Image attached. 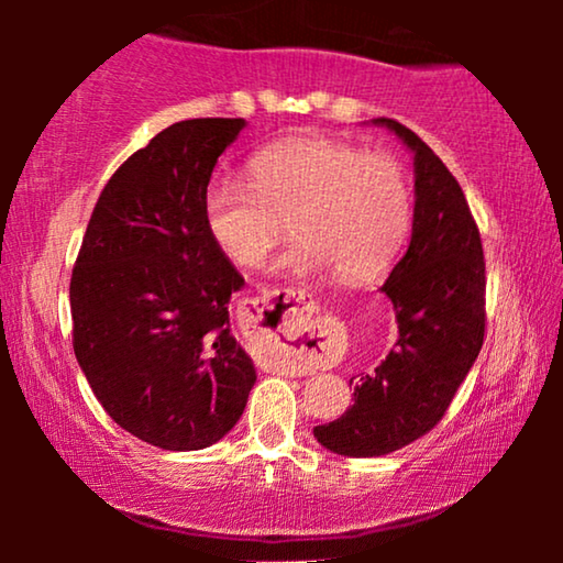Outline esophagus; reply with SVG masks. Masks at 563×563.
Segmentation results:
<instances>
[{"label":"esophagus","mask_w":563,"mask_h":563,"mask_svg":"<svg viewBox=\"0 0 563 563\" xmlns=\"http://www.w3.org/2000/svg\"><path fill=\"white\" fill-rule=\"evenodd\" d=\"M256 314H253V333L264 335L268 349L284 353H302L307 341L314 335L312 322V299L305 291L284 289L274 295L253 299ZM282 368L291 376L307 374V366L295 361H282Z\"/></svg>","instance_id":"34e87169"}]
</instances>
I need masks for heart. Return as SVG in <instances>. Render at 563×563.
<instances>
[{
    "label": "heart",
    "mask_w": 563,
    "mask_h": 563,
    "mask_svg": "<svg viewBox=\"0 0 563 563\" xmlns=\"http://www.w3.org/2000/svg\"><path fill=\"white\" fill-rule=\"evenodd\" d=\"M251 184L214 176L202 220L222 256L256 268L276 243L297 241L276 261L284 274L333 272L361 284L387 272L412 218L405 168L387 153H364L335 137H284L249 161Z\"/></svg>",
    "instance_id": "obj_1"
}]
</instances>
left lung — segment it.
Listing matches in <instances>:
<instances>
[{"mask_svg": "<svg viewBox=\"0 0 563 563\" xmlns=\"http://www.w3.org/2000/svg\"><path fill=\"white\" fill-rule=\"evenodd\" d=\"M415 156L412 238L382 291L395 305L397 343L353 384V405L312 430L341 456L399 451L438 426L484 343V251L464 191L441 158L397 120L376 118Z\"/></svg>", "mask_w": 563, "mask_h": 563, "instance_id": "8db88e82", "label": "left lung"}]
</instances>
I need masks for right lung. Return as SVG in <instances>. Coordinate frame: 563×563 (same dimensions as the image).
Here are the masks:
<instances>
[{
	"label": "right lung",
	"mask_w": 563,
	"mask_h": 563,
	"mask_svg": "<svg viewBox=\"0 0 563 563\" xmlns=\"http://www.w3.org/2000/svg\"><path fill=\"white\" fill-rule=\"evenodd\" d=\"M243 118L181 120L97 199L71 274L74 353L107 415L164 451H199L241 420L256 368L230 333L238 268L205 230L202 195Z\"/></svg>",
	"instance_id": "1"
}]
</instances>
